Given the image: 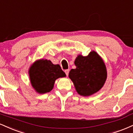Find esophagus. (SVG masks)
<instances>
[{"label": "esophagus", "instance_id": "esophagus-1", "mask_svg": "<svg viewBox=\"0 0 133 133\" xmlns=\"http://www.w3.org/2000/svg\"><path fill=\"white\" fill-rule=\"evenodd\" d=\"M65 74H66V76H68L69 73V69L65 70Z\"/></svg>", "mask_w": 133, "mask_h": 133}]
</instances>
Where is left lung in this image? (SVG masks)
<instances>
[{"instance_id":"left-lung-1","label":"left lung","mask_w":133,"mask_h":133,"mask_svg":"<svg viewBox=\"0 0 133 133\" xmlns=\"http://www.w3.org/2000/svg\"><path fill=\"white\" fill-rule=\"evenodd\" d=\"M76 68L72 69L69 77L79 95L89 96L103 87L107 79L105 64L95 51L87 56L79 55L74 62Z\"/></svg>"}]
</instances>
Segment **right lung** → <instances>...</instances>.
Masks as SVG:
<instances>
[{"mask_svg": "<svg viewBox=\"0 0 133 133\" xmlns=\"http://www.w3.org/2000/svg\"><path fill=\"white\" fill-rule=\"evenodd\" d=\"M29 74L32 86L39 94L50 92L56 80L65 76L59 65H54L46 59L35 62L30 68Z\"/></svg>", "mask_w": 133, "mask_h": 133, "instance_id": "obj_1", "label": "right lung"}]
</instances>
